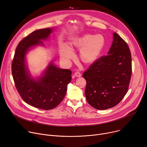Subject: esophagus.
<instances>
[{"instance_id":"esophagus-1","label":"esophagus","mask_w":147,"mask_h":147,"mask_svg":"<svg viewBox=\"0 0 147 147\" xmlns=\"http://www.w3.org/2000/svg\"><path fill=\"white\" fill-rule=\"evenodd\" d=\"M74 75H75V76H76V77H81L82 75H81V74L80 72H75V73L74 74Z\"/></svg>"}]
</instances>
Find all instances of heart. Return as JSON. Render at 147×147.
<instances>
[{
  "instance_id": "1",
  "label": "heart",
  "mask_w": 147,
  "mask_h": 147,
  "mask_svg": "<svg viewBox=\"0 0 147 147\" xmlns=\"http://www.w3.org/2000/svg\"><path fill=\"white\" fill-rule=\"evenodd\" d=\"M72 45L81 50L80 58L81 61L86 64H92L98 59L102 52L105 39L103 35L100 34H86L76 39ZM60 56L62 59L67 61L73 57V53L69 48L63 45L60 49Z\"/></svg>"
}]
</instances>
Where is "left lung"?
<instances>
[{"label":"left lung","mask_w":147,"mask_h":147,"mask_svg":"<svg viewBox=\"0 0 147 147\" xmlns=\"http://www.w3.org/2000/svg\"><path fill=\"white\" fill-rule=\"evenodd\" d=\"M107 55L89 66L82 75L86 82L88 102L104 110L118 105L128 92L132 74V59L127 42L117 33Z\"/></svg>","instance_id":"left-lung-1"}]
</instances>
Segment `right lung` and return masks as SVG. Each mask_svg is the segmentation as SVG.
<instances>
[{"instance_id": "obj_1", "label": "right lung", "mask_w": 147, "mask_h": 147, "mask_svg": "<svg viewBox=\"0 0 147 147\" xmlns=\"http://www.w3.org/2000/svg\"><path fill=\"white\" fill-rule=\"evenodd\" d=\"M52 28L38 29L24 38L18 45L12 62V74L15 86L26 103L36 108L49 110L57 107L63 99L67 85L72 80L69 69L58 68L52 63L38 80L30 78L25 65V54L32 47L43 45Z\"/></svg>"}]
</instances>
